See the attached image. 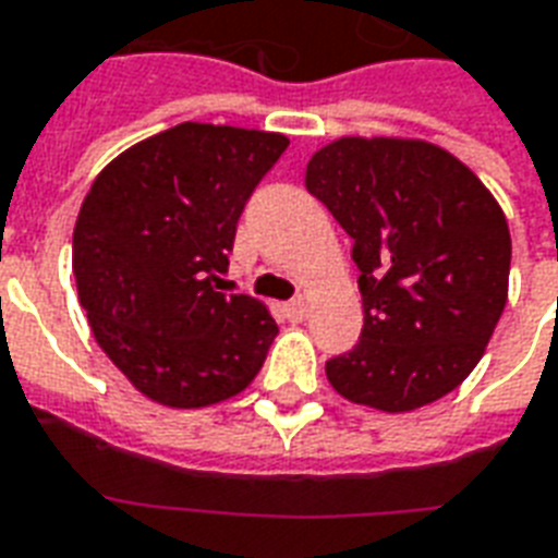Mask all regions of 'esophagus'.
I'll use <instances>...</instances> for the list:
<instances>
[{
  "mask_svg": "<svg viewBox=\"0 0 558 558\" xmlns=\"http://www.w3.org/2000/svg\"><path fill=\"white\" fill-rule=\"evenodd\" d=\"M287 316H290L292 322L304 319V316H307V301H304V299H292L290 304H287Z\"/></svg>",
  "mask_w": 558,
  "mask_h": 558,
  "instance_id": "obj_1",
  "label": "esophagus"
}]
</instances>
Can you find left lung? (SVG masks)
<instances>
[{
  "instance_id": "8db88e82",
  "label": "left lung",
  "mask_w": 558,
  "mask_h": 558,
  "mask_svg": "<svg viewBox=\"0 0 558 558\" xmlns=\"http://www.w3.org/2000/svg\"><path fill=\"white\" fill-rule=\"evenodd\" d=\"M307 192L352 236L363 331L325 363L340 396L387 414L435 402L485 354L509 295L511 236L468 165L428 142L340 138Z\"/></svg>"
}]
</instances>
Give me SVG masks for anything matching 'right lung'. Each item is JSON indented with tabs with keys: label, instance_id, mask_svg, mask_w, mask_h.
Here are the masks:
<instances>
[{
	"label": "right lung",
	"instance_id": "1",
	"mask_svg": "<svg viewBox=\"0 0 558 558\" xmlns=\"http://www.w3.org/2000/svg\"><path fill=\"white\" fill-rule=\"evenodd\" d=\"M287 135L177 123L100 171L73 230V275L90 331L147 399L225 402L254 381L278 325L225 275L247 197Z\"/></svg>",
	"mask_w": 558,
	"mask_h": 558
}]
</instances>
